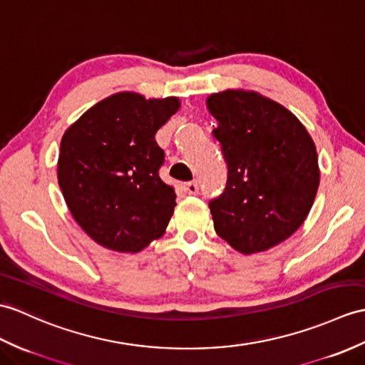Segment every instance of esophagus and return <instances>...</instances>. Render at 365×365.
I'll list each match as a JSON object with an SVG mask.
<instances>
[{"label": "esophagus", "instance_id": "obj_1", "mask_svg": "<svg viewBox=\"0 0 365 365\" xmlns=\"http://www.w3.org/2000/svg\"><path fill=\"white\" fill-rule=\"evenodd\" d=\"M182 190H183L186 194H190V196H194V194L199 192V185H197L196 182L183 183V185H182Z\"/></svg>", "mask_w": 365, "mask_h": 365}]
</instances>
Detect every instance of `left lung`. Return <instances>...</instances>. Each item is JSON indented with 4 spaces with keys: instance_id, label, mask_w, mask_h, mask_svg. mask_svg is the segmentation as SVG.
<instances>
[{
    "instance_id": "8db88e82",
    "label": "left lung",
    "mask_w": 365,
    "mask_h": 365,
    "mask_svg": "<svg viewBox=\"0 0 365 365\" xmlns=\"http://www.w3.org/2000/svg\"><path fill=\"white\" fill-rule=\"evenodd\" d=\"M207 108L228 168L224 192L208 203L215 230L244 255L272 249L304 222L316 199V144L297 116L257 91L213 93Z\"/></svg>"
}]
</instances>
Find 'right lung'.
Wrapping results in <instances>:
<instances>
[{
  "mask_svg": "<svg viewBox=\"0 0 365 365\" xmlns=\"http://www.w3.org/2000/svg\"><path fill=\"white\" fill-rule=\"evenodd\" d=\"M180 101L121 91L88 108L61 141L57 180L76 222L103 247L137 253L166 230L175 192L155 141Z\"/></svg>",
  "mask_w": 365,
  "mask_h": 365,
  "instance_id": "1",
  "label": "right lung"
}]
</instances>
